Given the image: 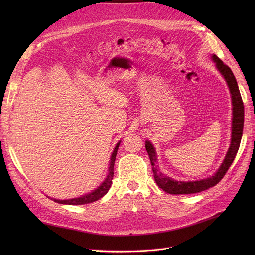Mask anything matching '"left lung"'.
<instances>
[{"mask_svg":"<svg viewBox=\"0 0 255 255\" xmlns=\"http://www.w3.org/2000/svg\"><path fill=\"white\" fill-rule=\"evenodd\" d=\"M212 61L215 63L217 70L225 79L226 85L229 87L231 98H232V106H233V118H232V138L229 150L226 152L225 158L222 161L219 168L214 173V176L199 180V181H177L170 177L165 176L164 173L160 170L157 160V153L154 148L153 143L150 140H145V150L149 154L151 163L153 166V176L157 185L163 191L169 194H191L197 193L200 191L207 190L211 187L215 186L219 183V181L224 177L226 171L229 170L232 165L234 159L238 153L241 138L243 134V126H244V104L242 101V97L239 91L237 79L231 70L229 66H226L216 55H213Z\"/></svg>","mask_w":255,"mask_h":255,"instance_id":"8db88e82","label":"left lung"}]
</instances>
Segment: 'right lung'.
<instances>
[{
    "label": "right lung",
    "mask_w": 255,
    "mask_h": 255,
    "mask_svg": "<svg viewBox=\"0 0 255 255\" xmlns=\"http://www.w3.org/2000/svg\"><path fill=\"white\" fill-rule=\"evenodd\" d=\"M121 143V140L116 144L115 149L113 151V154L111 156V160H110V164H109V170H107V175L106 178L104 179V181L97 187L95 190H92L91 192L84 194L79 197H74V198H70V199H57V198H50L52 200H55L56 203L59 204H63V205H72V206H76V205H86V204H90V203H94L98 200L99 198H101L102 196H104L107 191L110 190L111 186L113 184V178H114V165H115V161H116V156H117V152L119 149V145Z\"/></svg>",
    "instance_id": "obj_1"
}]
</instances>
